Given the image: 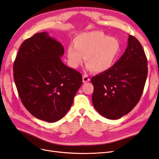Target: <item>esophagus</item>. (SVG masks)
<instances>
[{
	"label": "esophagus",
	"instance_id": "obj_1",
	"mask_svg": "<svg viewBox=\"0 0 159 159\" xmlns=\"http://www.w3.org/2000/svg\"><path fill=\"white\" fill-rule=\"evenodd\" d=\"M90 81V79L89 77L87 75H84L83 76V82L84 83H87L88 82V81Z\"/></svg>",
	"mask_w": 159,
	"mask_h": 159
}]
</instances>
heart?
Listing matches in <instances>:
<instances>
[{"mask_svg":"<svg viewBox=\"0 0 159 159\" xmlns=\"http://www.w3.org/2000/svg\"><path fill=\"white\" fill-rule=\"evenodd\" d=\"M121 43L115 37H109L102 31L80 34L67 49L69 65L76 69L85 60L86 70L102 73L114 64L121 51Z\"/></svg>","mask_w":159,"mask_h":159,"instance_id":"b5f03b06","label":"heart"}]
</instances>
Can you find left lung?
<instances>
[{"label": "left lung", "instance_id": "1", "mask_svg": "<svg viewBox=\"0 0 159 159\" xmlns=\"http://www.w3.org/2000/svg\"><path fill=\"white\" fill-rule=\"evenodd\" d=\"M147 74L143 47L136 38L129 35L127 48L116 63L91 80L96 111L109 119H118L129 113L141 97Z\"/></svg>", "mask_w": 159, "mask_h": 159}]
</instances>
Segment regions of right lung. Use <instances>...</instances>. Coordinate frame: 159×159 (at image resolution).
Segmentation results:
<instances>
[{
    "instance_id": "right-lung-1",
    "label": "right lung",
    "mask_w": 159,
    "mask_h": 159,
    "mask_svg": "<svg viewBox=\"0 0 159 159\" xmlns=\"http://www.w3.org/2000/svg\"><path fill=\"white\" fill-rule=\"evenodd\" d=\"M64 48L48 33H37L24 41L13 66L21 102L33 116L53 123L68 113L82 84L79 71L66 66Z\"/></svg>"
}]
</instances>
